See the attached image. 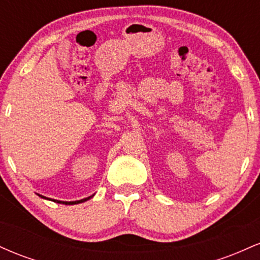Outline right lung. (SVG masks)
I'll list each match as a JSON object with an SVG mask.
<instances>
[{
    "label": "right lung",
    "mask_w": 260,
    "mask_h": 260,
    "mask_svg": "<svg viewBox=\"0 0 260 260\" xmlns=\"http://www.w3.org/2000/svg\"><path fill=\"white\" fill-rule=\"evenodd\" d=\"M39 197H41V198H44V199H49V198H46V197H44V196H40V194H38ZM94 196V194H92ZM92 196H90V197H88V198H84V199H80V201H76V202H61V201H56V199H52L53 202H56V203H61V204H66V205H73V204H79V203H83V202H86L88 201V199H90ZM50 201H51V199H50Z\"/></svg>",
    "instance_id": "obj_1"
}]
</instances>
